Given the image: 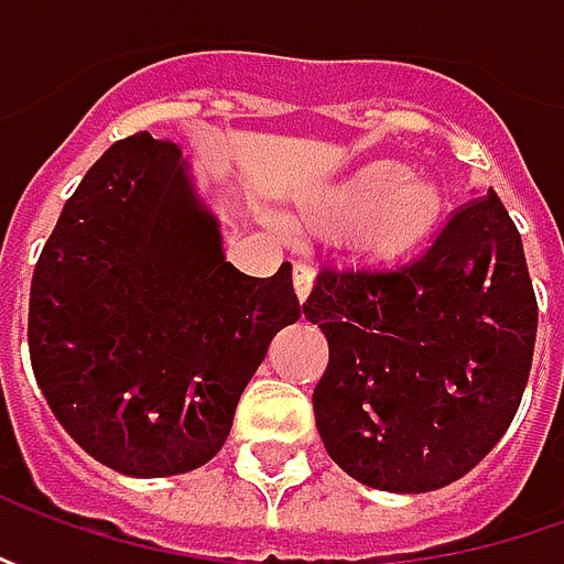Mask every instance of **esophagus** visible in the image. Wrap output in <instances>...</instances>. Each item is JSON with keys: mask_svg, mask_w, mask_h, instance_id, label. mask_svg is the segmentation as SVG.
<instances>
[{"mask_svg": "<svg viewBox=\"0 0 564 564\" xmlns=\"http://www.w3.org/2000/svg\"><path fill=\"white\" fill-rule=\"evenodd\" d=\"M314 292V270L311 267H304V263H297L294 267V294H297V301L304 304L307 297Z\"/></svg>", "mask_w": 564, "mask_h": 564, "instance_id": "esophagus-1", "label": "esophagus"}]
</instances>
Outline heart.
Segmentation results:
<instances>
[{
    "label": "heart",
    "instance_id": "heart-1",
    "mask_svg": "<svg viewBox=\"0 0 564 564\" xmlns=\"http://www.w3.org/2000/svg\"><path fill=\"white\" fill-rule=\"evenodd\" d=\"M445 197L436 182L411 175L395 160H370L294 200L292 226L301 235L345 238L364 267H399L433 238Z\"/></svg>",
    "mask_w": 564,
    "mask_h": 564
}]
</instances>
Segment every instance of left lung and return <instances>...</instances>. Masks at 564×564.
<instances>
[{"label": "left lung", "mask_w": 564, "mask_h": 564, "mask_svg": "<svg viewBox=\"0 0 564 564\" xmlns=\"http://www.w3.org/2000/svg\"><path fill=\"white\" fill-rule=\"evenodd\" d=\"M304 316L329 341L319 440L364 487L455 484L502 440L531 377L536 297L492 187L408 270L319 272Z\"/></svg>", "instance_id": "left-lung-1"}]
</instances>
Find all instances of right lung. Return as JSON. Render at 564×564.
Instances as JSON below:
<instances>
[{
  "instance_id": "right-lung-1",
  "label": "right lung",
  "mask_w": 564,
  "mask_h": 564,
  "mask_svg": "<svg viewBox=\"0 0 564 564\" xmlns=\"http://www.w3.org/2000/svg\"><path fill=\"white\" fill-rule=\"evenodd\" d=\"M292 267L235 270L182 147L112 143L68 197L31 282L28 341L55 421L124 477L206 465L272 336Z\"/></svg>"
}]
</instances>
